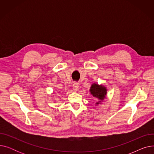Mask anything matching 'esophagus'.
I'll return each mask as SVG.
<instances>
[{
  "label": "esophagus",
  "instance_id": "34e87169",
  "mask_svg": "<svg viewBox=\"0 0 154 154\" xmlns=\"http://www.w3.org/2000/svg\"><path fill=\"white\" fill-rule=\"evenodd\" d=\"M73 89H74V91H78L79 89V84L77 82H74V84H73Z\"/></svg>",
  "mask_w": 154,
  "mask_h": 154
}]
</instances>
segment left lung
<instances>
[{
  "mask_svg": "<svg viewBox=\"0 0 154 154\" xmlns=\"http://www.w3.org/2000/svg\"><path fill=\"white\" fill-rule=\"evenodd\" d=\"M91 93L94 97L97 98L99 100H102L106 95V88L102 85H99L97 84H94L91 87Z\"/></svg>",
  "mask_w": 154,
  "mask_h": 154,
  "instance_id": "8db88e82",
  "label": "left lung"
}]
</instances>
